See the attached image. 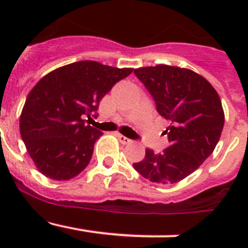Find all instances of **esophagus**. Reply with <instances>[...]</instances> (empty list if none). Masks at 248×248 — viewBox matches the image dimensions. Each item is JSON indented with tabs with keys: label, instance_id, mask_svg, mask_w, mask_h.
Segmentation results:
<instances>
[{
	"label": "esophagus",
	"instance_id": "esophagus-1",
	"mask_svg": "<svg viewBox=\"0 0 248 248\" xmlns=\"http://www.w3.org/2000/svg\"><path fill=\"white\" fill-rule=\"evenodd\" d=\"M115 135H117L118 140H119V141L123 144V145H126V144H130L131 143V140L129 139V138L124 137V135L119 134V133H117V134H115Z\"/></svg>",
	"mask_w": 248,
	"mask_h": 248
}]
</instances>
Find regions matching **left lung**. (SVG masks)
<instances>
[{"mask_svg": "<svg viewBox=\"0 0 248 248\" xmlns=\"http://www.w3.org/2000/svg\"><path fill=\"white\" fill-rule=\"evenodd\" d=\"M134 73L170 126L164 131L168 148L157 154L146 149L133 166L151 183L175 184L200 168L217 145L225 124L221 99L209 80L187 68L157 64Z\"/></svg>", "mask_w": 248, "mask_h": 248, "instance_id": "left-lung-1", "label": "left lung"}]
</instances>
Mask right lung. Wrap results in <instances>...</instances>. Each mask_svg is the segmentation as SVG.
I'll list each match as a JSON object with an SVG mask.
<instances>
[{
    "mask_svg": "<svg viewBox=\"0 0 248 248\" xmlns=\"http://www.w3.org/2000/svg\"><path fill=\"white\" fill-rule=\"evenodd\" d=\"M131 72L133 68L80 61L57 68L37 82L22 109L19 133L41 174L65 181L87 168L102 131L83 118L92 119L105 94Z\"/></svg>",
    "mask_w": 248,
    "mask_h": 248,
    "instance_id": "right-lung-1",
    "label": "right lung"
}]
</instances>
